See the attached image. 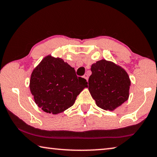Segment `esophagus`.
<instances>
[{"instance_id":"esophagus-1","label":"esophagus","mask_w":157,"mask_h":157,"mask_svg":"<svg viewBox=\"0 0 157 157\" xmlns=\"http://www.w3.org/2000/svg\"><path fill=\"white\" fill-rule=\"evenodd\" d=\"M83 78L88 81V78H88V75H87V74H84V76H83Z\"/></svg>"}]
</instances>
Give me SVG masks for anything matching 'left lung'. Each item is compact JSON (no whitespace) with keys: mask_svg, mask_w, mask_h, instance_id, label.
Masks as SVG:
<instances>
[{"mask_svg":"<svg viewBox=\"0 0 157 157\" xmlns=\"http://www.w3.org/2000/svg\"><path fill=\"white\" fill-rule=\"evenodd\" d=\"M91 71L89 91L97 106L113 111L128 100L131 80L123 68L102 59L92 64Z\"/></svg>","mask_w":157,"mask_h":157,"instance_id":"obj_1","label":"left lung"}]
</instances>
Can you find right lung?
Wrapping results in <instances>:
<instances>
[{"label":"right lung","instance_id":"add662e5","mask_svg":"<svg viewBox=\"0 0 157 157\" xmlns=\"http://www.w3.org/2000/svg\"><path fill=\"white\" fill-rule=\"evenodd\" d=\"M29 87L39 108L56 114L73 105L87 82L63 59L48 55L32 72Z\"/></svg>","mask_w":157,"mask_h":157}]
</instances>
